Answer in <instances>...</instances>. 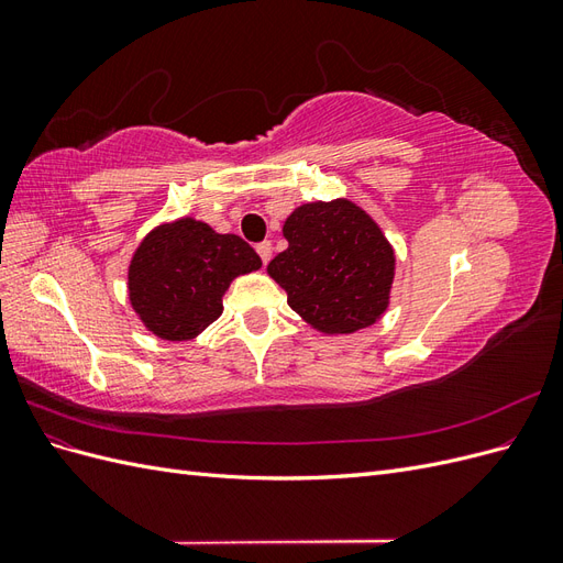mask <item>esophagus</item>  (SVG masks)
<instances>
[{
	"instance_id": "34e87169",
	"label": "esophagus",
	"mask_w": 563,
	"mask_h": 563,
	"mask_svg": "<svg viewBox=\"0 0 563 563\" xmlns=\"http://www.w3.org/2000/svg\"><path fill=\"white\" fill-rule=\"evenodd\" d=\"M255 251H258L263 263H269V258H272V242H261L258 246H255Z\"/></svg>"
}]
</instances>
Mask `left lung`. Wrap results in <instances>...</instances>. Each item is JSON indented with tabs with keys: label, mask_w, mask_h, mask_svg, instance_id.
I'll return each instance as SVG.
<instances>
[{
	"label": "left lung",
	"mask_w": 563,
	"mask_h": 563,
	"mask_svg": "<svg viewBox=\"0 0 563 563\" xmlns=\"http://www.w3.org/2000/svg\"><path fill=\"white\" fill-rule=\"evenodd\" d=\"M288 249L267 272L288 305L321 333H354L380 319L395 251L373 218L347 199L302 203L284 223Z\"/></svg>",
	"instance_id": "obj_1"
}]
</instances>
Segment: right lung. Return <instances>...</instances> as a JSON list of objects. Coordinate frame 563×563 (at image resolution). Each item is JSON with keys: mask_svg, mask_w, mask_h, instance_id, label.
I'll list each match as a JSON object with an SVG mask.
<instances>
[{"mask_svg": "<svg viewBox=\"0 0 563 563\" xmlns=\"http://www.w3.org/2000/svg\"><path fill=\"white\" fill-rule=\"evenodd\" d=\"M263 265L242 236L218 234L195 218L152 230L129 265V298L147 331L192 340L223 312L234 277Z\"/></svg>", "mask_w": 563, "mask_h": 563, "instance_id": "obj_1", "label": "right lung"}]
</instances>
